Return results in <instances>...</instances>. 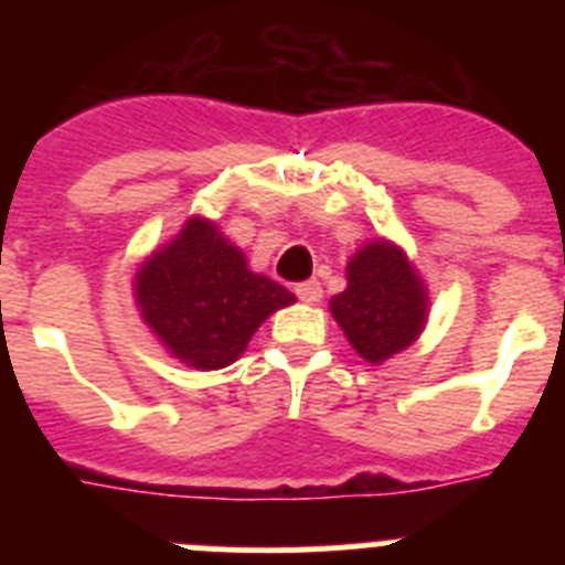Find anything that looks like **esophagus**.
<instances>
[{
    "label": "esophagus",
    "instance_id": "34e87169",
    "mask_svg": "<svg viewBox=\"0 0 565 565\" xmlns=\"http://www.w3.org/2000/svg\"><path fill=\"white\" fill-rule=\"evenodd\" d=\"M297 297L308 306H317L319 299H322V286H319L317 279H308V282H299L297 286Z\"/></svg>",
    "mask_w": 565,
    "mask_h": 565
}]
</instances>
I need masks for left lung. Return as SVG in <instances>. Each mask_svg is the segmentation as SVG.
Listing matches in <instances>:
<instances>
[{"mask_svg": "<svg viewBox=\"0 0 565 565\" xmlns=\"http://www.w3.org/2000/svg\"><path fill=\"white\" fill-rule=\"evenodd\" d=\"M344 277L348 288L331 297V313L364 362H387L422 337L430 291L402 246L387 237L367 239L348 259Z\"/></svg>", "mask_w": 565, "mask_h": 565, "instance_id": "obj_1", "label": "left lung"}]
</instances>
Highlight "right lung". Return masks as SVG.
<instances>
[{
  "label": "right lung",
  "mask_w": 565,
  "mask_h": 565,
  "mask_svg": "<svg viewBox=\"0 0 565 565\" xmlns=\"http://www.w3.org/2000/svg\"><path fill=\"white\" fill-rule=\"evenodd\" d=\"M132 297L163 351L194 371L237 362L257 328L297 302L286 286L252 271L243 248L201 214L138 266Z\"/></svg>",
  "instance_id": "obj_1"
}]
</instances>
